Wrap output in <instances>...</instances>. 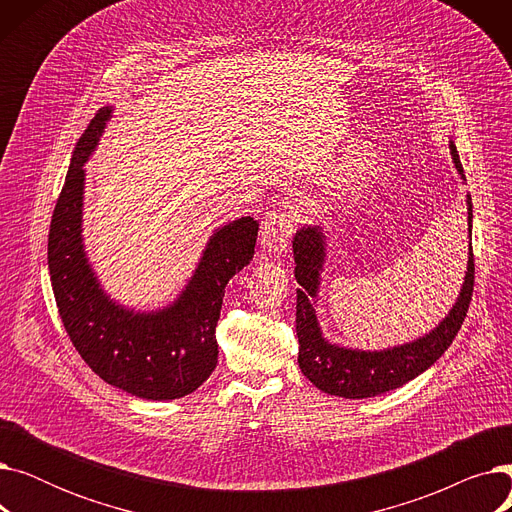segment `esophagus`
<instances>
[{
  "label": "esophagus",
  "mask_w": 512,
  "mask_h": 512,
  "mask_svg": "<svg viewBox=\"0 0 512 512\" xmlns=\"http://www.w3.org/2000/svg\"><path fill=\"white\" fill-rule=\"evenodd\" d=\"M294 230V215L286 209H276L265 215L261 224V245L267 253L280 255L286 251Z\"/></svg>",
  "instance_id": "obj_1"
}]
</instances>
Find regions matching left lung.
I'll list each match as a JSON object with an SVG mask.
<instances>
[{
	"instance_id": "obj_1",
	"label": "left lung",
	"mask_w": 512,
	"mask_h": 512,
	"mask_svg": "<svg viewBox=\"0 0 512 512\" xmlns=\"http://www.w3.org/2000/svg\"><path fill=\"white\" fill-rule=\"evenodd\" d=\"M450 155L454 161L456 172L463 174V166L454 143L450 141ZM467 220L469 234L473 228V203L471 195H467ZM294 253V278H297V336H299V367L305 378L326 394L342 396V398H369L402 384L411 382L421 375L427 367H432L446 348L452 344L456 332L461 330L475 280L473 265V249L469 245V261L465 282L461 286L459 299L452 305L448 315L440 324L421 338L384 348V351H359V348H348L340 344H332L324 338L317 321L315 299L321 284V270L326 263V234L319 226H305L292 240Z\"/></svg>"
}]
</instances>
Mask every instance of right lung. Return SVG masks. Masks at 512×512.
Listing matches in <instances>:
<instances>
[{
  "label": "right lung",
  "instance_id": "1",
  "mask_svg": "<svg viewBox=\"0 0 512 512\" xmlns=\"http://www.w3.org/2000/svg\"><path fill=\"white\" fill-rule=\"evenodd\" d=\"M112 107H101L80 137L51 215L47 263L62 324L85 363L107 384L145 400L195 392L218 363L224 290L255 253L259 224L240 218L215 230L178 299L157 311H134L103 292L85 253V164Z\"/></svg>",
  "mask_w": 512,
  "mask_h": 512
}]
</instances>
